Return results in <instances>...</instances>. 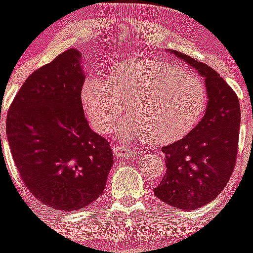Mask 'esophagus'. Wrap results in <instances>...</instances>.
I'll use <instances>...</instances> for the list:
<instances>
[{
	"label": "esophagus",
	"instance_id": "obj_1",
	"mask_svg": "<svg viewBox=\"0 0 253 253\" xmlns=\"http://www.w3.org/2000/svg\"><path fill=\"white\" fill-rule=\"evenodd\" d=\"M114 149V154H115V157L118 158H134L139 156L137 151L134 148H130V147L126 146H120V144H114L113 147Z\"/></svg>",
	"mask_w": 253,
	"mask_h": 253
}]
</instances>
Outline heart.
I'll return each instance as SVG.
<instances>
[{"label":"heart","instance_id":"heart-1","mask_svg":"<svg viewBox=\"0 0 253 253\" xmlns=\"http://www.w3.org/2000/svg\"><path fill=\"white\" fill-rule=\"evenodd\" d=\"M205 87L196 76L166 60H125L115 64L107 82L84 81L81 101L91 126L106 133L123 111L129 115L118 125L125 139L165 144L178 139L200 119Z\"/></svg>","mask_w":253,"mask_h":253}]
</instances>
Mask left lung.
<instances>
[{"instance_id": "obj_1", "label": "left lung", "mask_w": 253, "mask_h": 253, "mask_svg": "<svg viewBox=\"0 0 253 253\" xmlns=\"http://www.w3.org/2000/svg\"><path fill=\"white\" fill-rule=\"evenodd\" d=\"M205 80V115L182 139L163 147L166 175L154 195L172 208L195 210L220 194L233 172L240 138L241 107L236 92L211 67L171 50Z\"/></svg>"}]
</instances>
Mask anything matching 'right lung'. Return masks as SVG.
Segmentation results:
<instances>
[{
	"instance_id": "1",
	"label": "right lung",
	"mask_w": 253,
	"mask_h": 253,
	"mask_svg": "<svg viewBox=\"0 0 253 253\" xmlns=\"http://www.w3.org/2000/svg\"><path fill=\"white\" fill-rule=\"evenodd\" d=\"M81 58L71 48L31 73L6 119L22 182L43 204L67 213L100 198L114 163L109 142L84 116Z\"/></svg>"
}]
</instances>
